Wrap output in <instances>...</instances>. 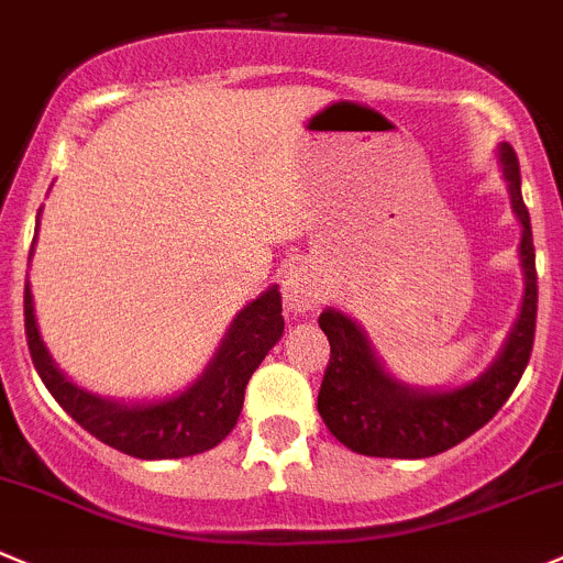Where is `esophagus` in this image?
Returning a JSON list of instances; mask_svg holds the SVG:
<instances>
[{
	"mask_svg": "<svg viewBox=\"0 0 563 563\" xmlns=\"http://www.w3.org/2000/svg\"><path fill=\"white\" fill-rule=\"evenodd\" d=\"M283 294H286V308L291 313H310L324 302V286L308 269H294L283 283Z\"/></svg>",
	"mask_w": 563,
	"mask_h": 563,
	"instance_id": "1",
	"label": "esophagus"
}]
</instances>
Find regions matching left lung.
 <instances>
[{"label":"left lung","mask_w":563,"mask_h":563,"mask_svg":"<svg viewBox=\"0 0 563 563\" xmlns=\"http://www.w3.org/2000/svg\"><path fill=\"white\" fill-rule=\"evenodd\" d=\"M500 162L509 181L511 209L522 222L520 258L526 272V297L520 319L487 374L454 390H412L382 368L363 330L349 316L338 310H324L319 316V327L330 341V363L319 390V415L332 438L354 454L423 460L454 449L495 418L531 360L539 299L531 217L522 203L520 162L509 143L500 145Z\"/></svg>","instance_id":"left-lung-1"}]
</instances>
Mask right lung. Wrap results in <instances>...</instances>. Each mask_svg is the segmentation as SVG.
<instances>
[{
    "mask_svg": "<svg viewBox=\"0 0 563 563\" xmlns=\"http://www.w3.org/2000/svg\"><path fill=\"white\" fill-rule=\"evenodd\" d=\"M280 310V291L272 286L236 316L214 363L189 390L165 401L125 407L92 396L59 374L37 332L30 283L24 286L26 346L43 385L85 432L136 460H181L203 454L233 432L250 376L283 335Z\"/></svg>",
    "mask_w": 563,
    "mask_h": 563,
    "instance_id": "1",
    "label": "right lung"
}]
</instances>
